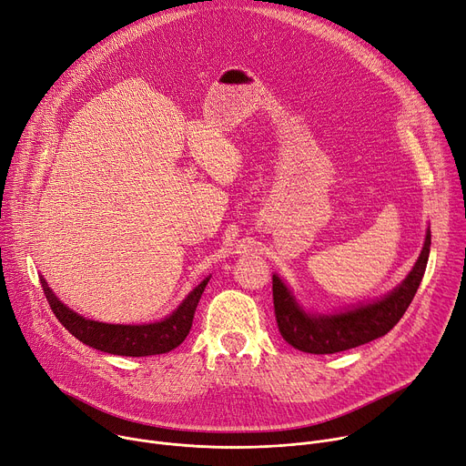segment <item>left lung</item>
I'll use <instances>...</instances> for the list:
<instances>
[{
	"instance_id": "left-lung-1",
	"label": "left lung",
	"mask_w": 466,
	"mask_h": 466,
	"mask_svg": "<svg viewBox=\"0 0 466 466\" xmlns=\"http://www.w3.org/2000/svg\"><path fill=\"white\" fill-rule=\"evenodd\" d=\"M431 247V232L409 277L386 298L339 315H307L285 283L273 275V307L279 333L289 345L309 354H335L386 335L405 315L423 279Z\"/></svg>"
}]
</instances>
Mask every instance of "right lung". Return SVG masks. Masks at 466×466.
<instances>
[{
  "mask_svg": "<svg viewBox=\"0 0 466 466\" xmlns=\"http://www.w3.org/2000/svg\"><path fill=\"white\" fill-rule=\"evenodd\" d=\"M209 281V277L183 299V303L176 309V311L155 324H142V326H121V324H105L87 320L69 307L61 303L50 287L46 285L45 279L41 277V287L45 290L46 301L52 309L56 319L61 322L66 329H69L71 335H75L84 345L97 349L101 352L116 354V356H155V354H165L179 347L185 337L189 335L198 299Z\"/></svg>",
  "mask_w": 466,
  "mask_h": 466,
  "instance_id": "obj_1",
  "label": "right lung"
}]
</instances>
